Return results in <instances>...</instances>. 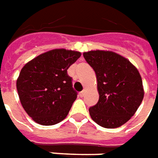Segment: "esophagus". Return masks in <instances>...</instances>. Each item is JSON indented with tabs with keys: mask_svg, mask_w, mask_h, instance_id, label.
<instances>
[{
	"mask_svg": "<svg viewBox=\"0 0 158 158\" xmlns=\"http://www.w3.org/2000/svg\"><path fill=\"white\" fill-rule=\"evenodd\" d=\"M84 94H85V90H82V91L79 93V96H80V97H83Z\"/></svg>",
	"mask_w": 158,
	"mask_h": 158,
	"instance_id": "34e87169",
	"label": "esophagus"
}]
</instances>
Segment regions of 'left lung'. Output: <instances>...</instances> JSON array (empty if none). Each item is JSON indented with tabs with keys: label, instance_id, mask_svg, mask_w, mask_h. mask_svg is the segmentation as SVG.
Instances as JSON below:
<instances>
[{
	"label": "left lung",
	"instance_id": "1",
	"mask_svg": "<svg viewBox=\"0 0 158 158\" xmlns=\"http://www.w3.org/2000/svg\"><path fill=\"white\" fill-rule=\"evenodd\" d=\"M83 57L98 81L99 101L89 108L92 119L106 128L120 127L134 116L144 98L138 70L116 52L97 50L84 52Z\"/></svg>",
	"mask_w": 158,
	"mask_h": 158
}]
</instances>
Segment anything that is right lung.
<instances>
[{
  "label": "right lung",
  "mask_w": 158,
  "mask_h": 158,
  "mask_svg": "<svg viewBox=\"0 0 158 158\" xmlns=\"http://www.w3.org/2000/svg\"><path fill=\"white\" fill-rule=\"evenodd\" d=\"M81 52L54 49L37 56L21 70L17 90L24 110L45 126L59 123L70 111L77 97L67 70Z\"/></svg>",
  "instance_id": "1"
}]
</instances>
